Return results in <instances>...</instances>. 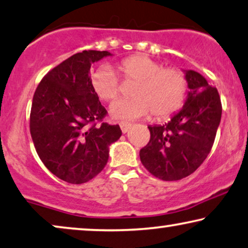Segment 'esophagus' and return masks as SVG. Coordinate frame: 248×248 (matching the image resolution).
I'll return each mask as SVG.
<instances>
[{
    "mask_svg": "<svg viewBox=\"0 0 248 248\" xmlns=\"http://www.w3.org/2000/svg\"><path fill=\"white\" fill-rule=\"evenodd\" d=\"M120 128H121V131L124 132V134H125V132L129 131V129L131 128V124L129 123H120Z\"/></svg>",
    "mask_w": 248,
    "mask_h": 248,
    "instance_id": "obj_1",
    "label": "esophagus"
}]
</instances>
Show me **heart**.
<instances>
[{"mask_svg":"<svg viewBox=\"0 0 248 248\" xmlns=\"http://www.w3.org/2000/svg\"><path fill=\"white\" fill-rule=\"evenodd\" d=\"M124 78L137 82L132 99L119 100L110 108V116L116 120H136L154 113L166 118L176 112L186 99L187 82L182 71L163 68L159 62L136 55L124 59L118 66ZM94 92L101 100L113 101L120 93L119 79L110 66H100L91 76Z\"/></svg>","mask_w":248,"mask_h":248,"instance_id":"obj_1","label":"heart"}]
</instances>
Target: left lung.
Returning <instances> with one entry per match:
<instances>
[{"mask_svg": "<svg viewBox=\"0 0 248 248\" xmlns=\"http://www.w3.org/2000/svg\"><path fill=\"white\" fill-rule=\"evenodd\" d=\"M182 71L189 89L182 109L164 124L148 125L151 140L139 153L146 170L164 181L183 179L203 163L221 120L217 89L198 72Z\"/></svg>", "mask_w": 248, "mask_h": 248, "instance_id": "left-lung-1", "label": "left lung"}]
</instances>
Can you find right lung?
Listing matches in <instances>:
<instances>
[{
    "mask_svg": "<svg viewBox=\"0 0 248 248\" xmlns=\"http://www.w3.org/2000/svg\"><path fill=\"white\" fill-rule=\"evenodd\" d=\"M109 51L83 50L48 72L34 92L30 132L45 166L65 182L82 184L107 165L110 146L121 137L119 124L103 123L107 110L91 83V66Z\"/></svg>",
    "mask_w": 248,
    "mask_h": 248,
    "instance_id": "1",
    "label": "right lung"
}]
</instances>
